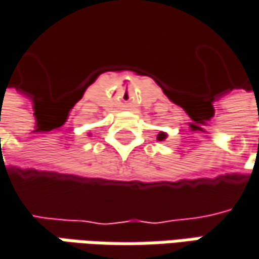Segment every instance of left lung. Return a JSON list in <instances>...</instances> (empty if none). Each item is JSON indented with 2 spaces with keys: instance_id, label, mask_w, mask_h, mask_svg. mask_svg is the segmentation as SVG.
Returning <instances> with one entry per match:
<instances>
[{
  "instance_id": "obj_1",
  "label": "left lung",
  "mask_w": 259,
  "mask_h": 259,
  "mask_svg": "<svg viewBox=\"0 0 259 259\" xmlns=\"http://www.w3.org/2000/svg\"><path fill=\"white\" fill-rule=\"evenodd\" d=\"M157 138H158V141H164V139H165V133H162V132H161V133L158 135V136H157Z\"/></svg>"
}]
</instances>
